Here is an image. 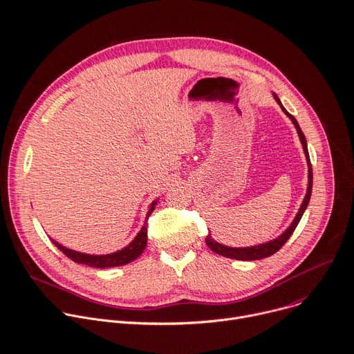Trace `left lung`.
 I'll use <instances>...</instances> for the list:
<instances>
[{
    "label": "left lung",
    "instance_id": "left-lung-1",
    "mask_svg": "<svg viewBox=\"0 0 354 354\" xmlns=\"http://www.w3.org/2000/svg\"><path fill=\"white\" fill-rule=\"evenodd\" d=\"M272 97L274 100L277 101V104L281 106L283 112L290 118V120L292 121L297 132H298V136H299V140H301V145H302V149H304V153H305V157H306V163H308V188H306V194H305V198L298 209V214L295 215L294 221L291 222V225L280 234L279 238L272 239L270 242H266V243H260L257 246H250V248H229V246H225V245H221L218 243L216 241L212 239L211 233L208 234V236L205 238V242L208 245V248L215 252L216 254H221L223 257H229V259H236V260H245V261H249V260H260V259H264V257H268L271 254H274L276 252H279L284 243L290 239V236L292 234V232L295 230L297 225L299 223L308 204H309V200H310V194H312V166H310V160H309V153H308V146H306V139H305V135L302 133L298 122L295 118L283 106L280 98L277 97L276 93H272Z\"/></svg>",
    "mask_w": 354,
    "mask_h": 354
}]
</instances>
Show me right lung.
<instances>
[{
    "mask_svg": "<svg viewBox=\"0 0 354 354\" xmlns=\"http://www.w3.org/2000/svg\"><path fill=\"white\" fill-rule=\"evenodd\" d=\"M156 204H157V200L150 204V208H149L146 219H145V225L142 226V229L139 230V233L136 234L135 239L127 248L118 250V252H113V253H109V254H87V253L67 249V248L62 246L60 243H57L56 241H53L52 238H50V241L53 242V245L60 252H63L68 259H71L73 261H75L78 264H86V266L95 267V268L118 267V266L128 264V263L136 260L143 253V250L147 245V219H149L150 214L154 211Z\"/></svg>",
    "mask_w": 354,
    "mask_h": 354,
    "instance_id": "add662e5",
    "label": "right lung"
}]
</instances>
